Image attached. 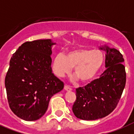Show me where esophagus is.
Wrapping results in <instances>:
<instances>
[{"label":"esophagus","instance_id":"1","mask_svg":"<svg viewBox=\"0 0 134 134\" xmlns=\"http://www.w3.org/2000/svg\"><path fill=\"white\" fill-rule=\"evenodd\" d=\"M64 88H65V90L66 91H71V90H72V88H71L69 86H67V85H65Z\"/></svg>","mask_w":134,"mask_h":134}]
</instances>
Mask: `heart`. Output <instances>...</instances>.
<instances>
[{"label": "heart", "mask_w": 134, "mask_h": 134, "mask_svg": "<svg viewBox=\"0 0 134 134\" xmlns=\"http://www.w3.org/2000/svg\"><path fill=\"white\" fill-rule=\"evenodd\" d=\"M104 63V53L99 50L77 48L66 55H56L53 62L55 74L60 77L69 74L74 67V74L82 83H88L97 75Z\"/></svg>", "instance_id": "1"}]
</instances>
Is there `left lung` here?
<instances>
[{"instance_id":"left-lung-1","label":"left lung","mask_w":134,"mask_h":134,"mask_svg":"<svg viewBox=\"0 0 134 134\" xmlns=\"http://www.w3.org/2000/svg\"><path fill=\"white\" fill-rule=\"evenodd\" d=\"M99 49L106 53V69L99 79L76 90V99L72 110L77 118L83 120H94L110 114L116 108L126 83L122 55L106 45Z\"/></svg>"}]
</instances>
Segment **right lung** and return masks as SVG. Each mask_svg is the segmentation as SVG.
I'll list each match as a JSON object with an SVG mask.
<instances>
[{"label": "right lung", "mask_w": 134, "mask_h": 134, "mask_svg": "<svg viewBox=\"0 0 134 134\" xmlns=\"http://www.w3.org/2000/svg\"><path fill=\"white\" fill-rule=\"evenodd\" d=\"M51 40L26 42L9 61L5 80L7 100L14 114L34 121L44 115L51 97L60 92L64 83L52 72Z\"/></svg>", "instance_id": "obj_1"}]
</instances>
